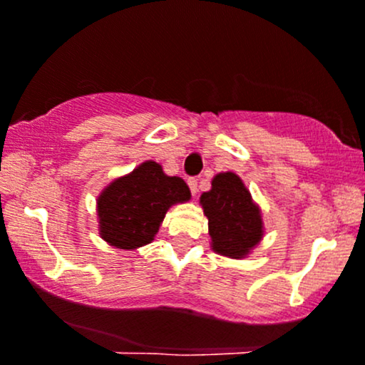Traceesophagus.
Segmentation results:
<instances>
[{
    "mask_svg": "<svg viewBox=\"0 0 365 365\" xmlns=\"http://www.w3.org/2000/svg\"><path fill=\"white\" fill-rule=\"evenodd\" d=\"M187 183H189V189L190 192H192V195L197 194V178H189L187 180Z\"/></svg>",
    "mask_w": 365,
    "mask_h": 365,
    "instance_id": "34e87169",
    "label": "esophagus"
}]
</instances>
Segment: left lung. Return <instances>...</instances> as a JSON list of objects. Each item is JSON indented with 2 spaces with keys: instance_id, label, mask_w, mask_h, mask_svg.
<instances>
[{
  "instance_id": "8db88e82",
  "label": "left lung",
  "mask_w": 365,
  "mask_h": 365,
  "mask_svg": "<svg viewBox=\"0 0 365 365\" xmlns=\"http://www.w3.org/2000/svg\"><path fill=\"white\" fill-rule=\"evenodd\" d=\"M208 217L213 250L220 255L241 259L262 237V218L252 195L234 173H220L213 178L212 190L201 195Z\"/></svg>"
}]
</instances>
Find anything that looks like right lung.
Listing matches in <instances>:
<instances>
[{
  "label": "right lung",
  "mask_w": 365,
  "mask_h": 365,
  "mask_svg": "<svg viewBox=\"0 0 365 365\" xmlns=\"http://www.w3.org/2000/svg\"><path fill=\"white\" fill-rule=\"evenodd\" d=\"M190 199L187 183L164 175L153 160L110 183L98 199L99 234L112 247L134 250L150 243L175 202Z\"/></svg>",
  "instance_id": "1"
}]
</instances>
